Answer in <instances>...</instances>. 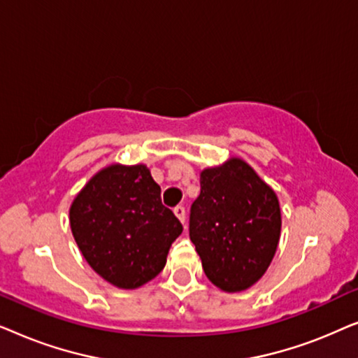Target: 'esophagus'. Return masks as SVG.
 <instances>
[{
    "label": "esophagus",
    "instance_id": "obj_1",
    "mask_svg": "<svg viewBox=\"0 0 358 358\" xmlns=\"http://www.w3.org/2000/svg\"><path fill=\"white\" fill-rule=\"evenodd\" d=\"M174 215L180 220V223H185V208L182 207V205H178V207L174 208Z\"/></svg>",
    "mask_w": 358,
    "mask_h": 358
}]
</instances>
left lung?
Wrapping results in <instances>:
<instances>
[{
	"label": "left lung",
	"mask_w": 358,
	"mask_h": 358,
	"mask_svg": "<svg viewBox=\"0 0 358 358\" xmlns=\"http://www.w3.org/2000/svg\"><path fill=\"white\" fill-rule=\"evenodd\" d=\"M280 228L275 192L246 161L231 158L200 173L189 236L213 285L229 293L252 287L275 256Z\"/></svg>",
	"instance_id": "1"
}]
</instances>
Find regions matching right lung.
<instances>
[{
  "instance_id": "obj_1",
  "label": "right lung",
  "mask_w": 358,
  "mask_h": 358,
  "mask_svg": "<svg viewBox=\"0 0 358 358\" xmlns=\"http://www.w3.org/2000/svg\"><path fill=\"white\" fill-rule=\"evenodd\" d=\"M70 227L92 271L125 290L158 275L182 233L145 164H110L92 176L73 200Z\"/></svg>"
}]
</instances>
